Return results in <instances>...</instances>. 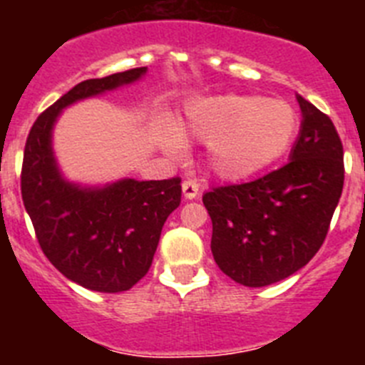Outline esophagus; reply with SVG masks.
<instances>
[{
	"instance_id": "esophagus-1",
	"label": "esophagus",
	"mask_w": 365,
	"mask_h": 365,
	"mask_svg": "<svg viewBox=\"0 0 365 365\" xmlns=\"http://www.w3.org/2000/svg\"><path fill=\"white\" fill-rule=\"evenodd\" d=\"M182 195L185 199H195L199 195V185L195 180H185L182 182Z\"/></svg>"
}]
</instances>
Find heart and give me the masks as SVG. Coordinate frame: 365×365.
I'll use <instances>...</instances> for the list:
<instances>
[{
    "label": "heart",
    "instance_id": "b5f03b06",
    "mask_svg": "<svg viewBox=\"0 0 365 365\" xmlns=\"http://www.w3.org/2000/svg\"><path fill=\"white\" fill-rule=\"evenodd\" d=\"M298 131V113L287 102L257 95H225L195 102L179 133L208 144V166L215 177L241 180L282 159ZM163 148L168 153H180L182 143L168 131Z\"/></svg>",
    "mask_w": 365,
    "mask_h": 365
}]
</instances>
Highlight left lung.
Returning <instances> with one entry per match:
<instances>
[{
	"label": "left lung",
	"instance_id": "left-lung-1",
	"mask_svg": "<svg viewBox=\"0 0 365 365\" xmlns=\"http://www.w3.org/2000/svg\"><path fill=\"white\" fill-rule=\"evenodd\" d=\"M302 125L289 163L261 179L202 195L212 254L228 278L267 287L320 250L344 188V148L327 115L296 95Z\"/></svg>",
	"mask_w": 365,
	"mask_h": 365
}]
</instances>
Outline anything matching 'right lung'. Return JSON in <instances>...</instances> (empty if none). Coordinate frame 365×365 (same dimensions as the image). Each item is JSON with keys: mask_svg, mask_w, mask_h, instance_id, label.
Wrapping results in <instances>:
<instances>
[{"mask_svg": "<svg viewBox=\"0 0 365 365\" xmlns=\"http://www.w3.org/2000/svg\"><path fill=\"white\" fill-rule=\"evenodd\" d=\"M148 67L80 82L36 118L27 137L21 197L47 259L89 291L122 292L150 270L168 215L180 205V179H120L83 186L63 177L53 130L69 106L130 86Z\"/></svg>", "mask_w": 365, "mask_h": 365, "instance_id": "obj_1", "label": "right lung"}]
</instances>
